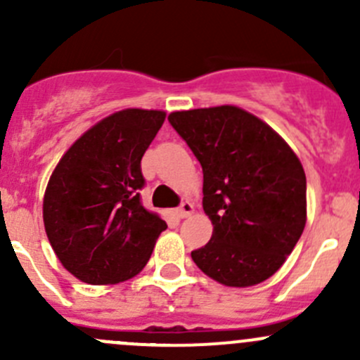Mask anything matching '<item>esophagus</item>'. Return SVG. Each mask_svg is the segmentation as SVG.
Returning <instances> with one entry per match:
<instances>
[{
	"mask_svg": "<svg viewBox=\"0 0 360 360\" xmlns=\"http://www.w3.org/2000/svg\"><path fill=\"white\" fill-rule=\"evenodd\" d=\"M191 214H193V205H191L190 202H183L179 207H177V216H179L181 219L191 216Z\"/></svg>",
	"mask_w": 360,
	"mask_h": 360,
	"instance_id": "obj_1",
	"label": "esophagus"
}]
</instances>
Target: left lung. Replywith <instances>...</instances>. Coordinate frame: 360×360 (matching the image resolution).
Segmentation results:
<instances>
[{"label": "left lung", "instance_id": "left-lung-1", "mask_svg": "<svg viewBox=\"0 0 360 360\" xmlns=\"http://www.w3.org/2000/svg\"><path fill=\"white\" fill-rule=\"evenodd\" d=\"M203 172L209 244L195 264L219 284L249 288L284 264L307 223L301 162L271 127L235 106L169 115Z\"/></svg>", "mask_w": 360, "mask_h": 360}]
</instances>
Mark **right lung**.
I'll return each mask as SVG.
<instances>
[{
	"mask_svg": "<svg viewBox=\"0 0 360 360\" xmlns=\"http://www.w3.org/2000/svg\"><path fill=\"white\" fill-rule=\"evenodd\" d=\"M165 112L123 110L66 151L46 186L43 221L69 274L92 285L129 281L146 266L167 223L144 209L141 160Z\"/></svg>",
	"mask_w": 360,
	"mask_h": 360,
	"instance_id": "right-lung-1",
	"label": "right lung"
}]
</instances>
